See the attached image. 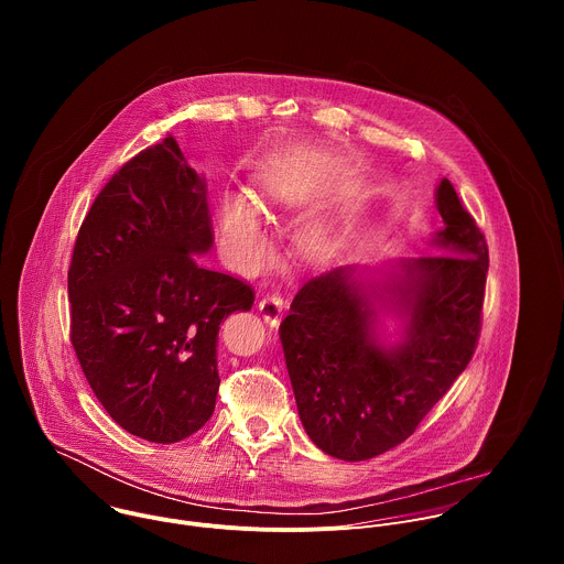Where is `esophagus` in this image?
I'll list each match as a JSON object with an SVG mask.
<instances>
[{"instance_id": "1", "label": "esophagus", "mask_w": 564, "mask_h": 564, "mask_svg": "<svg viewBox=\"0 0 564 564\" xmlns=\"http://www.w3.org/2000/svg\"><path fill=\"white\" fill-rule=\"evenodd\" d=\"M259 310H261V314H263L265 318L276 321V318L283 314V310H285V299H283V294H281L279 290H270L268 294L261 296Z\"/></svg>"}]
</instances>
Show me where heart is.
<instances>
[{"instance_id":"obj_1","label":"heart","mask_w":564,"mask_h":564,"mask_svg":"<svg viewBox=\"0 0 564 564\" xmlns=\"http://www.w3.org/2000/svg\"><path fill=\"white\" fill-rule=\"evenodd\" d=\"M220 229L225 238L236 250V254L243 259L246 263H257L265 257L268 252V240L265 234L259 225L254 207L240 196H225L220 203ZM310 240H316L312 236Z\"/></svg>"}]
</instances>
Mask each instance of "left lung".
Instances as JSON below:
<instances>
[{
	"label": "left lung",
	"instance_id": "1",
	"mask_svg": "<svg viewBox=\"0 0 564 564\" xmlns=\"http://www.w3.org/2000/svg\"><path fill=\"white\" fill-rule=\"evenodd\" d=\"M437 209L442 254L413 261L409 279L390 288L409 312L404 344H375L377 312L346 268L305 281L281 321L299 417L310 440L337 459H370L411 437L473 359L489 246L446 178Z\"/></svg>",
	"mask_w": 564,
	"mask_h": 564
}]
</instances>
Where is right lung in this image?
Segmentation results:
<instances>
[{"label":"right lung","instance_id":"obj_1","mask_svg":"<svg viewBox=\"0 0 564 564\" xmlns=\"http://www.w3.org/2000/svg\"><path fill=\"white\" fill-rule=\"evenodd\" d=\"M212 240L205 183L172 135L109 178L75 238V357L109 417L147 442L174 444L207 424L220 324L254 305L250 283L198 263Z\"/></svg>","mask_w":564,"mask_h":564}]
</instances>
